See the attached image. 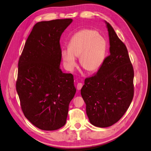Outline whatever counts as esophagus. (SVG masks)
I'll return each mask as SVG.
<instances>
[{
	"instance_id": "1",
	"label": "esophagus",
	"mask_w": 151,
	"mask_h": 151,
	"mask_svg": "<svg viewBox=\"0 0 151 151\" xmlns=\"http://www.w3.org/2000/svg\"><path fill=\"white\" fill-rule=\"evenodd\" d=\"M83 83H78L77 84V89L78 90V91H79V90H81V88H82V87H83Z\"/></svg>"
}]
</instances>
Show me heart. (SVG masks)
I'll return each instance as SVG.
<instances>
[{
  "label": "heart",
  "mask_w": 151,
  "mask_h": 151,
  "mask_svg": "<svg viewBox=\"0 0 151 151\" xmlns=\"http://www.w3.org/2000/svg\"><path fill=\"white\" fill-rule=\"evenodd\" d=\"M107 43L103 36L93 29H83L72 36L68 50L61 52L62 60L69 70L77 65L76 58L79 57L81 67L89 73L98 71L104 62Z\"/></svg>",
  "instance_id": "obj_1"
}]
</instances>
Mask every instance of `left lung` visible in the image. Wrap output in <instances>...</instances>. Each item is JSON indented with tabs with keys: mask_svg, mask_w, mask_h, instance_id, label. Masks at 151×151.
I'll return each instance as SVG.
<instances>
[{
	"mask_svg": "<svg viewBox=\"0 0 151 151\" xmlns=\"http://www.w3.org/2000/svg\"><path fill=\"white\" fill-rule=\"evenodd\" d=\"M108 31L109 55L96 74L86 78L81 93L90 123L108 127L116 123L134 97V69L127 47L104 21Z\"/></svg>",
	"mask_w": 151,
	"mask_h": 151,
	"instance_id": "obj_1",
	"label": "left lung"
}]
</instances>
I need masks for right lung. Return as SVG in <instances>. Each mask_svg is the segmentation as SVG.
<instances>
[{
	"label": "right lung",
	"mask_w": 151,
	"mask_h": 151,
	"mask_svg": "<svg viewBox=\"0 0 151 151\" xmlns=\"http://www.w3.org/2000/svg\"><path fill=\"white\" fill-rule=\"evenodd\" d=\"M72 19L41 21L27 39L18 63L16 91L25 117L43 130L66 123L76 89L72 74L60 68V39Z\"/></svg>",
	"instance_id": "add662e5"
}]
</instances>
